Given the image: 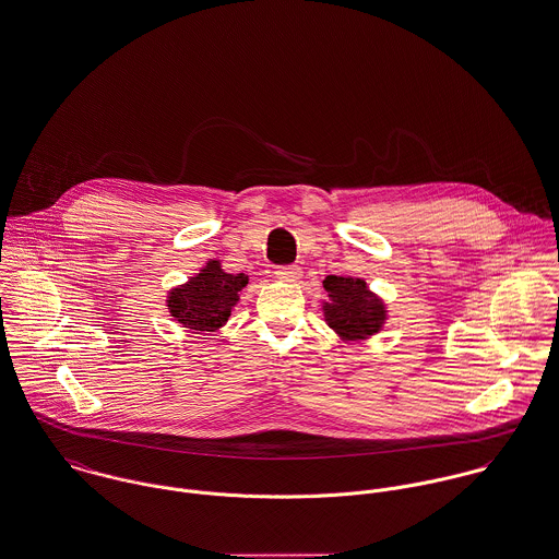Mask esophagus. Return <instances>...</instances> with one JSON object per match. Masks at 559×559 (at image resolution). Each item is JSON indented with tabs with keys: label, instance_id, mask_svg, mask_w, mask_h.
Masks as SVG:
<instances>
[{
	"label": "esophagus",
	"instance_id": "34e87169",
	"mask_svg": "<svg viewBox=\"0 0 559 559\" xmlns=\"http://www.w3.org/2000/svg\"><path fill=\"white\" fill-rule=\"evenodd\" d=\"M301 275H304V271L297 264H286V266L275 269V277L282 282H297Z\"/></svg>",
	"mask_w": 559,
	"mask_h": 559
}]
</instances>
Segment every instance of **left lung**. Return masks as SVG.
I'll use <instances>...</instances> for the list:
<instances>
[{
  "label": "left lung",
  "instance_id": "8db88e82",
  "mask_svg": "<svg viewBox=\"0 0 559 559\" xmlns=\"http://www.w3.org/2000/svg\"><path fill=\"white\" fill-rule=\"evenodd\" d=\"M322 284L331 299L322 305L324 320L340 337L365 340L382 329L386 309L362 280L329 275Z\"/></svg>",
  "mask_w": 559,
  "mask_h": 559
}]
</instances>
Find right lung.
<instances>
[{
	"label": "right lung",
	"instance_id": "1",
	"mask_svg": "<svg viewBox=\"0 0 559 559\" xmlns=\"http://www.w3.org/2000/svg\"><path fill=\"white\" fill-rule=\"evenodd\" d=\"M248 286L246 273L222 271L219 260H209L203 271L188 284L170 290V313L192 331H215L239 301V293Z\"/></svg>",
	"mask_w": 559,
	"mask_h": 559
}]
</instances>
